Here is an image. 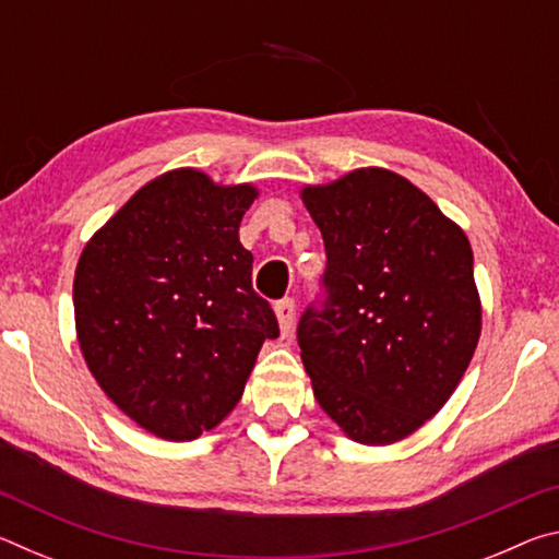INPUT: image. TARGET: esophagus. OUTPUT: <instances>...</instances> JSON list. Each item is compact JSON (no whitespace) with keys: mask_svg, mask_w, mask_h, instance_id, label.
Segmentation results:
<instances>
[{"mask_svg":"<svg viewBox=\"0 0 559 559\" xmlns=\"http://www.w3.org/2000/svg\"><path fill=\"white\" fill-rule=\"evenodd\" d=\"M276 318L281 333L288 335L293 330V323H296V302H293V298H283L276 302Z\"/></svg>","mask_w":559,"mask_h":559,"instance_id":"esophagus-1","label":"esophagus"}]
</instances>
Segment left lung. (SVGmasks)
Returning a JSON list of instances; mask_svg holds the SVG:
<instances>
[{
  "instance_id": "8db88e82",
  "label": "left lung",
  "mask_w": 559,
  "mask_h": 559,
  "mask_svg": "<svg viewBox=\"0 0 559 559\" xmlns=\"http://www.w3.org/2000/svg\"><path fill=\"white\" fill-rule=\"evenodd\" d=\"M325 243V298L298 345L313 394L349 439L409 437L456 390L480 335L473 251L421 189L355 169L302 189Z\"/></svg>"
}]
</instances>
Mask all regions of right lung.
Instances as JSON below:
<instances>
[{"instance_id":"right-lung-1","label":"right lung","mask_w":559,"mask_h":559,"mask_svg":"<svg viewBox=\"0 0 559 559\" xmlns=\"http://www.w3.org/2000/svg\"><path fill=\"white\" fill-rule=\"evenodd\" d=\"M257 194L173 169L138 189L75 266V333L88 370L159 439L214 429L241 400L263 340L278 337L239 241Z\"/></svg>"}]
</instances>
